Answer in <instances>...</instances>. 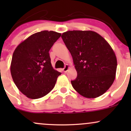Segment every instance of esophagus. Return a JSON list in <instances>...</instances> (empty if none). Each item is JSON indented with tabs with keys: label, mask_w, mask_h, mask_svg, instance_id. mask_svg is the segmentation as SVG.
I'll return each instance as SVG.
<instances>
[{
	"label": "esophagus",
	"mask_w": 131,
	"mask_h": 131,
	"mask_svg": "<svg viewBox=\"0 0 131 131\" xmlns=\"http://www.w3.org/2000/svg\"><path fill=\"white\" fill-rule=\"evenodd\" d=\"M68 68H69V66L68 65V64H65L64 67L63 68V71L64 73H66V72L68 71Z\"/></svg>",
	"instance_id": "1"
}]
</instances>
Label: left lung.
Wrapping results in <instances>:
<instances>
[{
	"label": "left lung",
	"instance_id": "obj_1",
	"mask_svg": "<svg viewBox=\"0 0 131 131\" xmlns=\"http://www.w3.org/2000/svg\"><path fill=\"white\" fill-rule=\"evenodd\" d=\"M63 40L73 59L77 78L73 88L86 98H96L110 88L115 78L116 57L103 37L91 31H69Z\"/></svg>",
	"mask_w": 131,
	"mask_h": 131
}]
</instances>
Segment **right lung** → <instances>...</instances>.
<instances>
[{
    "instance_id": "1",
    "label": "right lung",
    "mask_w": 131,
    "mask_h": 131,
    "mask_svg": "<svg viewBox=\"0 0 131 131\" xmlns=\"http://www.w3.org/2000/svg\"><path fill=\"white\" fill-rule=\"evenodd\" d=\"M60 36V33L52 31L36 32L13 52L12 76L18 89L28 98H41L55 86L61 73L52 68L49 52Z\"/></svg>"
}]
</instances>
